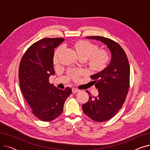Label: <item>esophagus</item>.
<instances>
[{"mask_svg":"<svg viewBox=\"0 0 150 150\" xmlns=\"http://www.w3.org/2000/svg\"><path fill=\"white\" fill-rule=\"evenodd\" d=\"M80 91V90L78 89H76V88H72V92H73V93H77V92H79Z\"/></svg>","mask_w":150,"mask_h":150,"instance_id":"obj_1","label":"esophagus"}]
</instances>
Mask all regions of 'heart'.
Here are the masks:
<instances>
[{"label": "heart", "mask_w": 150, "mask_h": 150, "mask_svg": "<svg viewBox=\"0 0 150 150\" xmlns=\"http://www.w3.org/2000/svg\"><path fill=\"white\" fill-rule=\"evenodd\" d=\"M63 46H60L54 54V62L59 61V57ZM74 49L80 58H89V64L91 68L94 70L100 71L103 70L108 64L110 60L109 53L105 50H98V47L88 41H80L74 45ZM81 70L72 71L71 74L75 78L81 74Z\"/></svg>", "instance_id": "1"}]
</instances>
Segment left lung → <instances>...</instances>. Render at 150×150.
<instances>
[{"mask_svg":"<svg viewBox=\"0 0 150 150\" xmlns=\"http://www.w3.org/2000/svg\"><path fill=\"white\" fill-rule=\"evenodd\" d=\"M107 46L111 53L108 66L91 77L94 80L98 96L90 92L87 103L83 105L84 113L94 121L101 122L111 119L122 107L129 87L130 69L128 58L121 46L109 38L88 36Z\"/></svg>","mask_w":150,"mask_h":150,"instance_id":"8db88e82","label":"left lung"}]
</instances>
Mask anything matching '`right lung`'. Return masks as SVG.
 <instances>
[{"label":"right lung","mask_w":150,"mask_h":150,"mask_svg":"<svg viewBox=\"0 0 150 150\" xmlns=\"http://www.w3.org/2000/svg\"><path fill=\"white\" fill-rule=\"evenodd\" d=\"M64 39L44 38L31 45L22 58L19 68L20 88L32 113L44 122H50L63 111L72 89H58L49 83L54 75V49Z\"/></svg>","instance_id":"right-lung-1"}]
</instances>
